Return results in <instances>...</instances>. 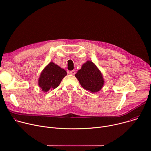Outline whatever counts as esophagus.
Masks as SVG:
<instances>
[{
    "label": "esophagus",
    "mask_w": 151,
    "mask_h": 151,
    "mask_svg": "<svg viewBox=\"0 0 151 151\" xmlns=\"http://www.w3.org/2000/svg\"><path fill=\"white\" fill-rule=\"evenodd\" d=\"M75 70H72V71H68V74H70V75H75Z\"/></svg>",
    "instance_id": "1"
}]
</instances>
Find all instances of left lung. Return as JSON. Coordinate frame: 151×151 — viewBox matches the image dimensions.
<instances>
[{"label": "left lung", "mask_w": 151, "mask_h": 151, "mask_svg": "<svg viewBox=\"0 0 151 151\" xmlns=\"http://www.w3.org/2000/svg\"><path fill=\"white\" fill-rule=\"evenodd\" d=\"M75 77L84 89L92 93L100 91L104 84V80L101 71L90 60L84 63L81 68L75 74Z\"/></svg>", "instance_id": "8db88e82"}]
</instances>
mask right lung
Masks as SVG:
<instances>
[{
	"label": "right lung",
	"instance_id": "add662e5",
	"mask_svg": "<svg viewBox=\"0 0 151 151\" xmlns=\"http://www.w3.org/2000/svg\"><path fill=\"white\" fill-rule=\"evenodd\" d=\"M67 75L66 71L53 62L49 63L42 71L38 79V85L42 91L47 92L55 89L62 79Z\"/></svg>",
	"mask_w": 151,
	"mask_h": 151
}]
</instances>
